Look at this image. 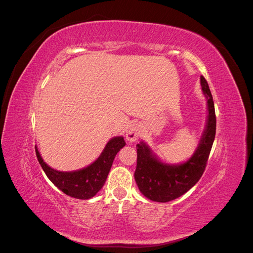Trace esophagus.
<instances>
[{"label": "esophagus", "mask_w": 253, "mask_h": 253, "mask_svg": "<svg viewBox=\"0 0 253 253\" xmlns=\"http://www.w3.org/2000/svg\"><path fill=\"white\" fill-rule=\"evenodd\" d=\"M140 133H141V126L138 124H134L128 126L126 137L128 141H135L138 139Z\"/></svg>", "instance_id": "obj_1"}]
</instances>
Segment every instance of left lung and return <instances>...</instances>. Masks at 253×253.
<instances>
[{
    "label": "left lung",
    "mask_w": 253,
    "mask_h": 253,
    "mask_svg": "<svg viewBox=\"0 0 253 253\" xmlns=\"http://www.w3.org/2000/svg\"><path fill=\"white\" fill-rule=\"evenodd\" d=\"M202 89L208 103V120L200 144L188 162L167 165L160 162L147 144H137V166L134 177L140 192L151 201L167 203L192 188L205 172L212 144L215 138L216 117L214 102L207 80L201 76Z\"/></svg>",
    "instance_id": "left-lung-1"
}]
</instances>
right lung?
Wrapping results in <instances>:
<instances>
[{"label":"right lung","mask_w":253,"mask_h":253,"mask_svg":"<svg viewBox=\"0 0 253 253\" xmlns=\"http://www.w3.org/2000/svg\"><path fill=\"white\" fill-rule=\"evenodd\" d=\"M125 145L124 137H114L105 145L101 155L95 163L73 172H60L51 169L43 162L37 147L36 155L43 171L58 189L68 196L79 200H88L95 196L103 187L115 156Z\"/></svg>","instance_id":"obj_1"}]
</instances>
